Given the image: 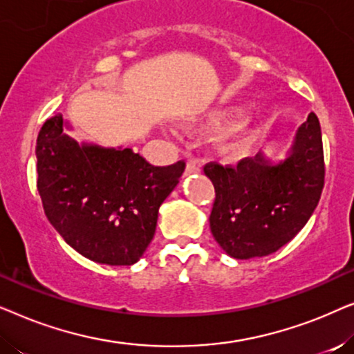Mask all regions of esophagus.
Returning <instances> with one entry per match:
<instances>
[{
  "mask_svg": "<svg viewBox=\"0 0 354 354\" xmlns=\"http://www.w3.org/2000/svg\"><path fill=\"white\" fill-rule=\"evenodd\" d=\"M200 171H201L200 164H198L195 159H188V161H187V172L193 174V172H200Z\"/></svg>",
  "mask_w": 354,
  "mask_h": 354,
  "instance_id": "obj_1",
  "label": "esophagus"
}]
</instances>
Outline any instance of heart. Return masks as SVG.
I'll return each mask as SVG.
<instances>
[{
    "label": "heart",
    "instance_id": "1",
    "mask_svg": "<svg viewBox=\"0 0 354 354\" xmlns=\"http://www.w3.org/2000/svg\"><path fill=\"white\" fill-rule=\"evenodd\" d=\"M239 115L236 108H217L203 115L196 120L201 127L216 129L221 125L229 124ZM254 137V124L251 120H241L235 127L225 130L224 133L217 138V148L225 156H240L243 154L253 142Z\"/></svg>",
    "mask_w": 354,
    "mask_h": 354
}]
</instances>
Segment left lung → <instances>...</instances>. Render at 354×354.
I'll return each mask as SVG.
<instances>
[{
  "mask_svg": "<svg viewBox=\"0 0 354 354\" xmlns=\"http://www.w3.org/2000/svg\"><path fill=\"white\" fill-rule=\"evenodd\" d=\"M203 171L214 185L209 227L221 248L235 259L272 254L306 225L321 200L326 162L317 115H308L277 166L256 154L236 166L207 162Z\"/></svg>",
  "mask_w": 354,
  "mask_h": 354,
  "instance_id": "8db88e82",
  "label": "left lung"
}]
</instances>
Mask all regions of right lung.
Segmentation results:
<instances>
[{
  "instance_id": "obj_1",
  "label": "right lung",
  "mask_w": 354,
  "mask_h": 354,
  "mask_svg": "<svg viewBox=\"0 0 354 354\" xmlns=\"http://www.w3.org/2000/svg\"><path fill=\"white\" fill-rule=\"evenodd\" d=\"M185 161L153 166L130 148L79 147L62 135V115L37 138V188L48 221L82 256L130 266L153 240L158 209L178 183Z\"/></svg>"
}]
</instances>
